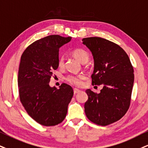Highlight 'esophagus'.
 Returning a JSON list of instances; mask_svg holds the SVG:
<instances>
[{"mask_svg": "<svg viewBox=\"0 0 148 148\" xmlns=\"http://www.w3.org/2000/svg\"><path fill=\"white\" fill-rule=\"evenodd\" d=\"M73 92H74V94L76 95V94L79 93V92H80V90H79V89H77V88H74L73 89Z\"/></svg>", "mask_w": 148, "mask_h": 148, "instance_id": "esophagus-1", "label": "esophagus"}]
</instances>
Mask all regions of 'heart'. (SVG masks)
I'll return each mask as SVG.
<instances>
[{"instance_id": "b5f03b06", "label": "heart", "mask_w": 148, "mask_h": 148, "mask_svg": "<svg viewBox=\"0 0 148 148\" xmlns=\"http://www.w3.org/2000/svg\"><path fill=\"white\" fill-rule=\"evenodd\" d=\"M72 53L73 56L79 60L81 62L88 61L89 58V53L86 50L82 48H77L73 50ZM64 64V57L62 56H59L58 59V65L59 67H62ZM85 79V75L83 73L80 74H70L66 77V80L70 83L71 84L75 86H81L83 84V80Z\"/></svg>"}]
</instances>
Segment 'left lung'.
Instances as JSON below:
<instances>
[{"instance_id":"left-lung-1","label":"left lung","mask_w":148,"mask_h":148,"mask_svg":"<svg viewBox=\"0 0 148 148\" xmlns=\"http://www.w3.org/2000/svg\"><path fill=\"white\" fill-rule=\"evenodd\" d=\"M82 41L94 58L92 84L103 86L99 94L86 90L88 96L84 104L86 115L92 123L106 126L119 120L129 109L134 69L127 54L116 44L99 37Z\"/></svg>"}]
</instances>
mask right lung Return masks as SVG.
Here are the masks:
<instances>
[{
  "label": "right lung",
  "instance_id": "obj_1",
  "mask_svg": "<svg viewBox=\"0 0 148 148\" xmlns=\"http://www.w3.org/2000/svg\"><path fill=\"white\" fill-rule=\"evenodd\" d=\"M71 37L51 35L31 44L21 56L18 75L20 100L28 114L45 126L62 123L67 114L73 90L66 84L60 88L49 86L58 68L59 49Z\"/></svg>",
  "mask_w": 148,
  "mask_h": 148
}]
</instances>
